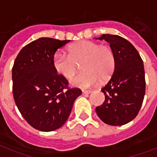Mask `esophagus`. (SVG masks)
Listing matches in <instances>:
<instances>
[{
	"label": "esophagus",
	"instance_id": "esophagus-1",
	"mask_svg": "<svg viewBox=\"0 0 157 157\" xmlns=\"http://www.w3.org/2000/svg\"><path fill=\"white\" fill-rule=\"evenodd\" d=\"M92 93V91L91 90H83L82 91V93L83 94H89V93Z\"/></svg>",
	"mask_w": 157,
	"mask_h": 157
}]
</instances>
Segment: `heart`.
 Wrapping results in <instances>:
<instances>
[{"label":"heart","mask_w":157,"mask_h":157,"mask_svg":"<svg viewBox=\"0 0 157 157\" xmlns=\"http://www.w3.org/2000/svg\"><path fill=\"white\" fill-rule=\"evenodd\" d=\"M68 55L57 52L52 58V66L56 73L70 80L79 70L84 72L72 79L75 86L89 88L100 82L109 81L116 67V54L106 44H100L92 40H82L68 46Z\"/></svg>","instance_id":"1"}]
</instances>
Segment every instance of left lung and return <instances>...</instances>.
<instances>
[{"label": "left lung", "instance_id": "8db88e82", "mask_svg": "<svg viewBox=\"0 0 157 157\" xmlns=\"http://www.w3.org/2000/svg\"><path fill=\"white\" fill-rule=\"evenodd\" d=\"M105 40L116 54V67L113 76L101 91L104 103L96 112L104 123L121 126L137 116L145 94V76L143 60L128 40L117 35L103 34Z\"/></svg>", "mask_w": 157, "mask_h": 157}]
</instances>
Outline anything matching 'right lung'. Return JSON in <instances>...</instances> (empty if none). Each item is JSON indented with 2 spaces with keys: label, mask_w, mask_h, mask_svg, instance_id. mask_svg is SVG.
Segmentation results:
<instances>
[{
  "label": "right lung",
  "mask_w": 157,
  "mask_h": 157,
  "mask_svg": "<svg viewBox=\"0 0 157 157\" xmlns=\"http://www.w3.org/2000/svg\"><path fill=\"white\" fill-rule=\"evenodd\" d=\"M69 41L39 38L25 46L14 61L12 78L16 105L24 119L40 131L61 127L82 93L78 88H69L68 81L52 66L57 49Z\"/></svg>",
  "instance_id": "obj_1"
}]
</instances>
